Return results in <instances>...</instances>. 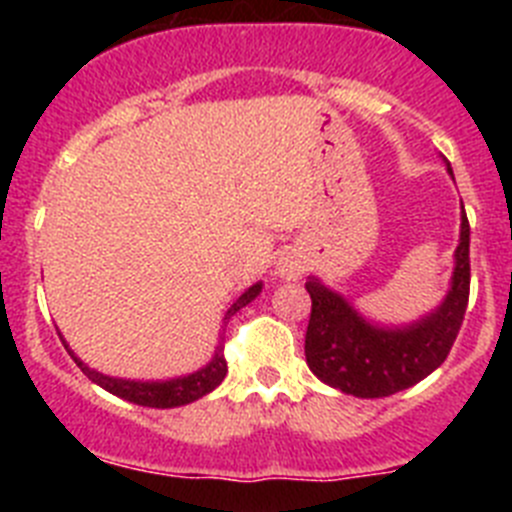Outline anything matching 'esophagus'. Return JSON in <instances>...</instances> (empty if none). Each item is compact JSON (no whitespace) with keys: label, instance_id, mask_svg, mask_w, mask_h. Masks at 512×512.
<instances>
[{"label":"esophagus","instance_id":"esophagus-1","mask_svg":"<svg viewBox=\"0 0 512 512\" xmlns=\"http://www.w3.org/2000/svg\"><path fill=\"white\" fill-rule=\"evenodd\" d=\"M300 271H302L300 261H295L292 256H284V259L279 261V266H277V274L282 279H297V277H300Z\"/></svg>","mask_w":512,"mask_h":512}]
</instances>
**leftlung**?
Masks as SVG:
<instances>
[{"label": "left lung", "instance_id": "1", "mask_svg": "<svg viewBox=\"0 0 512 512\" xmlns=\"http://www.w3.org/2000/svg\"><path fill=\"white\" fill-rule=\"evenodd\" d=\"M305 289L312 300L305 356L310 372L320 382L366 400L408 390L446 361L464 323L469 302L467 212H461L449 295L415 323L400 328L369 323L338 292L315 277L307 279Z\"/></svg>", "mask_w": 512, "mask_h": 512}]
</instances>
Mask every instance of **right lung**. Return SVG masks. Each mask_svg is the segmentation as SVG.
<instances>
[{
  "label": "right lung",
  "mask_w": 512,
  "mask_h": 512,
  "mask_svg": "<svg viewBox=\"0 0 512 512\" xmlns=\"http://www.w3.org/2000/svg\"><path fill=\"white\" fill-rule=\"evenodd\" d=\"M259 292H261V282L248 287L246 292H243V295L228 307V312H225V318H223L225 323H228V320L233 318L235 312L241 310V307H246L248 302L256 300ZM69 354L74 356L71 348H69ZM74 361L81 372L87 374L94 384H99L102 390L112 392V395L122 397V400L135 402V405H143V408H179V405H189V402L200 400V397H205L207 392L215 390L217 384L225 379V374H228V361H225L223 356V341H220V346L215 348V356L210 359V364L197 369L194 374H187V377L166 379V382H135V379L107 377V374H99L94 372V369H89L79 356H74Z\"/></svg>",
  "instance_id": "right-lung-1"
}]
</instances>
